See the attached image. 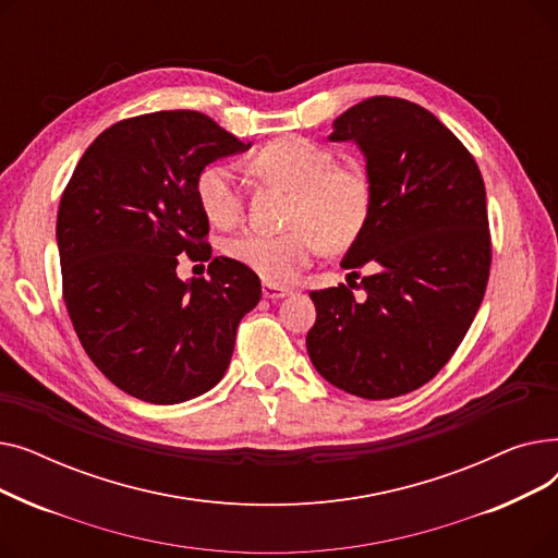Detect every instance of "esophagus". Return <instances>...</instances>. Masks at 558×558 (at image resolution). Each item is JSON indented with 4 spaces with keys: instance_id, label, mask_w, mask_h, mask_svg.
Masks as SVG:
<instances>
[{
    "instance_id": "obj_1",
    "label": "esophagus",
    "mask_w": 558,
    "mask_h": 558,
    "mask_svg": "<svg viewBox=\"0 0 558 558\" xmlns=\"http://www.w3.org/2000/svg\"><path fill=\"white\" fill-rule=\"evenodd\" d=\"M291 294L289 287H282V284H274V282H264L262 284V296L269 299V301H278V299H284Z\"/></svg>"
}]
</instances>
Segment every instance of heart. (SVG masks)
<instances>
[{
	"instance_id": "heart-1",
	"label": "heart",
	"mask_w": 558,
	"mask_h": 558,
	"mask_svg": "<svg viewBox=\"0 0 558 558\" xmlns=\"http://www.w3.org/2000/svg\"><path fill=\"white\" fill-rule=\"evenodd\" d=\"M248 169L276 187L294 194L282 234L244 232L226 244L228 255L262 280L291 282L320 246L343 248L357 240L371 213V183L353 165H335V156L303 137H278L257 149ZM201 213L219 228L242 219V198L228 167L210 165L196 175Z\"/></svg>"
}]
</instances>
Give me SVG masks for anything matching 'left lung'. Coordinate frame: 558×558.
<instances>
[{
    "mask_svg": "<svg viewBox=\"0 0 558 558\" xmlns=\"http://www.w3.org/2000/svg\"><path fill=\"white\" fill-rule=\"evenodd\" d=\"M328 140L366 162L371 213L341 267L371 276L362 303L343 284L312 291L307 355L332 387L387 400L429 383L473 324L490 269L486 190L454 133L412 101L366 99Z\"/></svg>",
    "mask_w": 558,
    "mask_h": 558,
    "instance_id": "8db88e82",
    "label": "left lung"
}]
</instances>
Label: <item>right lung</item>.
<instances>
[{"label": "right lung", "instance_id": "right-lung-1", "mask_svg": "<svg viewBox=\"0 0 558 558\" xmlns=\"http://www.w3.org/2000/svg\"><path fill=\"white\" fill-rule=\"evenodd\" d=\"M251 149L196 110L106 129L78 160L56 219L63 294L87 357L124 393L179 404L223 377L240 320L259 296L244 264L215 257L181 280L179 255L210 244L196 175Z\"/></svg>", "mask_w": 558, "mask_h": 558}]
</instances>
